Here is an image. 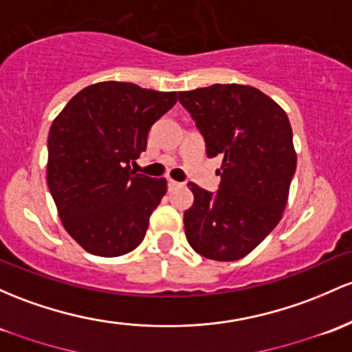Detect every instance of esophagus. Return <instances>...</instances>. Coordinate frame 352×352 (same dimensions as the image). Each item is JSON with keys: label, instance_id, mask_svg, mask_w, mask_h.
Returning a JSON list of instances; mask_svg holds the SVG:
<instances>
[{"label": "esophagus", "instance_id": "34e87169", "mask_svg": "<svg viewBox=\"0 0 352 352\" xmlns=\"http://www.w3.org/2000/svg\"><path fill=\"white\" fill-rule=\"evenodd\" d=\"M179 182H175V180H172V179H168L167 180V187H168V190H172V188H175V187H179Z\"/></svg>", "mask_w": 352, "mask_h": 352}]
</instances>
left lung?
I'll list each match as a JSON object with an SVG mask.
<instances>
[{"label": "left lung", "instance_id": "8db88e82", "mask_svg": "<svg viewBox=\"0 0 352 352\" xmlns=\"http://www.w3.org/2000/svg\"><path fill=\"white\" fill-rule=\"evenodd\" d=\"M208 158L222 157L217 192L188 184L194 204L184 214L195 252L212 261L245 257L279 223L297 157L285 111L247 85L179 91Z\"/></svg>", "mask_w": 352, "mask_h": 352}]
</instances>
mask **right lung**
I'll list each match as a JSON object with an SVG mask.
<instances>
[{"label": "right lung", "instance_id": "add662e5", "mask_svg": "<svg viewBox=\"0 0 352 352\" xmlns=\"http://www.w3.org/2000/svg\"><path fill=\"white\" fill-rule=\"evenodd\" d=\"M175 91L102 82L78 91L48 135L50 194L67 232L87 252L117 257L144 241L167 180L130 168Z\"/></svg>", "mask_w": 352, "mask_h": 352}]
</instances>
